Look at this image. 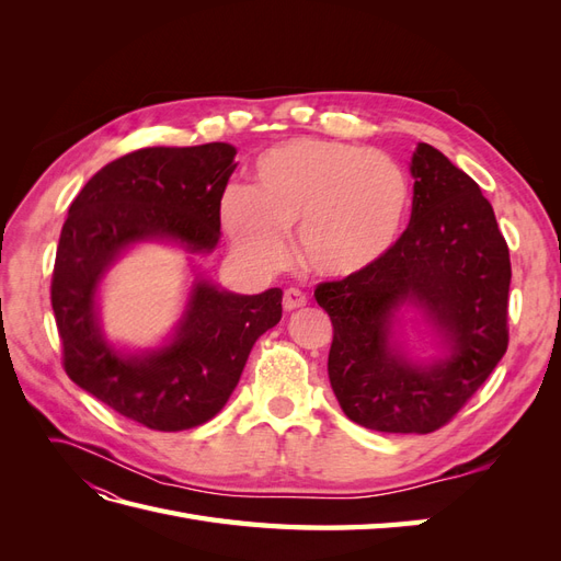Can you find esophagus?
I'll return each mask as SVG.
<instances>
[{"label": "esophagus", "mask_w": 561, "mask_h": 561, "mask_svg": "<svg viewBox=\"0 0 561 561\" xmlns=\"http://www.w3.org/2000/svg\"><path fill=\"white\" fill-rule=\"evenodd\" d=\"M301 307H307V295L297 290V287H287L285 295H283V309L295 311V309H301Z\"/></svg>", "instance_id": "1"}]
</instances>
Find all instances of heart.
<instances>
[{"label":"heart","mask_w":561,"mask_h":561,"mask_svg":"<svg viewBox=\"0 0 561 561\" xmlns=\"http://www.w3.org/2000/svg\"><path fill=\"white\" fill-rule=\"evenodd\" d=\"M414 190L383 151L297 138L254 161L250 190H229L219 222L236 254L260 274L287 262L297 231L301 264L320 278H353L398 248L412 217Z\"/></svg>","instance_id":"obj_1"}]
</instances>
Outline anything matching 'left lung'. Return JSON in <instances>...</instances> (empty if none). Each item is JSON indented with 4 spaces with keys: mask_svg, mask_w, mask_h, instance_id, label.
I'll list each match as a JSON object with an SVG mask.
<instances>
[{
    "mask_svg": "<svg viewBox=\"0 0 561 561\" xmlns=\"http://www.w3.org/2000/svg\"><path fill=\"white\" fill-rule=\"evenodd\" d=\"M412 219L398 248L363 274L320 283L334 336L328 375L344 414L379 433L426 435L461 410L507 348L511 252L478 182L443 151L412 154ZM416 308L440 353L419 362L394 339Z\"/></svg>",
    "mask_w": 561,
    "mask_h": 561,
    "instance_id": "8db88e82",
    "label": "left lung"
}]
</instances>
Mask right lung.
<instances>
[{
	"instance_id": "1",
	"label": "right lung",
	"mask_w": 561,
	"mask_h": 561,
	"mask_svg": "<svg viewBox=\"0 0 561 561\" xmlns=\"http://www.w3.org/2000/svg\"><path fill=\"white\" fill-rule=\"evenodd\" d=\"M236 147H147L83 184L60 231L50 304L65 371L114 412L175 433L210 421L233 393L257 339L278 325L283 290L236 295L196 274L173 332L154 348H118L100 325V285L138 243L208 254Z\"/></svg>"
}]
</instances>
